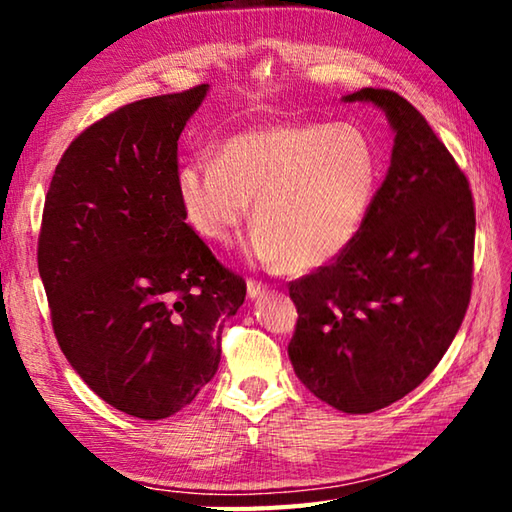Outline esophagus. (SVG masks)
<instances>
[{
	"label": "esophagus",
	"instance_id": "34e87169",
	"mask_svg": "<svg viewBox=\"0 0 512 512\" xmlns=\"http://www.w3.org/2000/svg\"><path fill=\"white\" fill-rule=\"evenodd\" d=\"M246 291H248V298H250V300L262 298L264 293H268V284L259 282V280H248V284H246Z\"/></svg>",
	"mask_w": 512,
	"mask_h": 512
}]
</instances>
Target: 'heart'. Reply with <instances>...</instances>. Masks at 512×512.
<instances>
[{
	"label": "heart",
	"mask_w": 512,
	"mask_h": 512,
	"mask_svg": "<svg viewBox=\"0 0 512 512\" xmlns=\"http://www.w3.org/2000/svg\"><path fill=\"white\" fill-rule=\"evenodd\" d=\"M379 187V158L352 124H273L235 133L216 162L196 155L176 171L187 223L230 246L253 203V253L287 271L341 257L366 223Z\"/></svg>",
	"instance_id": "b5f03b06"
}]
</instances>
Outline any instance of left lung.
<instances>
[{"label":"left lung","instance_id":"8db88e82","mask_svg":"<svg viewBox=\"0 0 512 512\" xmlns=\"http://www.w3.org/2000/svg\"><path fill=\"white\" fill-rule=\"evenodd\" d=\"M343 101L386 112L391 167L357 241L289 284V359L318 400L372 413L418 388L452 345L470 305L476 219L465 173L409 101L375 88Z\"/></svg>","mask_w":512,"mask_h":512}]
</instances>
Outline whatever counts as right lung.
I'll list each match as a JSON object with an SVG mask.
<instances>
[{
    "instance_id": "add662e5",
    "label": "right lung",
    "mask_w": 512,
    "mask_h": 512,
    "mask_svg": "<svg viewBox=\"0 0 512 512\" xmlns=\"http://www.w3.org/2000/svg\"><path fill=\"white\" fill-rule=\"evenodd\" d=\"M210 85L142 99L76 137L51 178L38 271L60 350L103 402L178 413L216 375L244 277L185 223L178 137Z\"/></svg>"
}]
</instances>
